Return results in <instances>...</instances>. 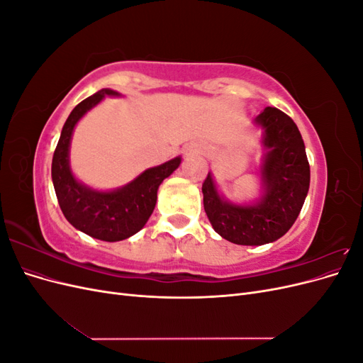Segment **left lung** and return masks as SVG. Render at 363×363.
<instances>
[{
    "mask_svg": "<svg viewBox=\"0 0 363 363\" xmlns=\"http://www.w3.org/2000/svg\"><path fill=\"white\" fill-rule=\"evenodd\" d=\"M255 123L262 127L263 195L256 204L239 206L218 194L212 174L203 183L206 215L215 232L238 245H263L281 238L298 218L311 184L304 142L294 121L267 107Z\"/></svg>",
    "mask_w": 363,
    "mask_h": 363,
    "instance_id": "8db88e82",
    "label": "left lung"
}]
</instances>
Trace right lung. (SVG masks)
Returning a JSON list of instances; mask_svg holds the SVG:
<instances>
[{"instance_id": "1", "label": "right lung", "mask_w": 363, "mask_h": 363, "mask_svg": "<svg viewBox=\"0 0 363 363\" xmlns=\"http://www.w3.org/2000/svg\"><path fill=\"white\" fill-rule=\"evenodd\" d=\"M112 89H101L74 107L52 156L51 177L65 218L80 232L106 242H116L138 233L151 216L160 183L179 168L180 157L142 172L133 182L115 191H95L77 180L69 168V145L75 124Z\"/></svg>"}]
</instances>
